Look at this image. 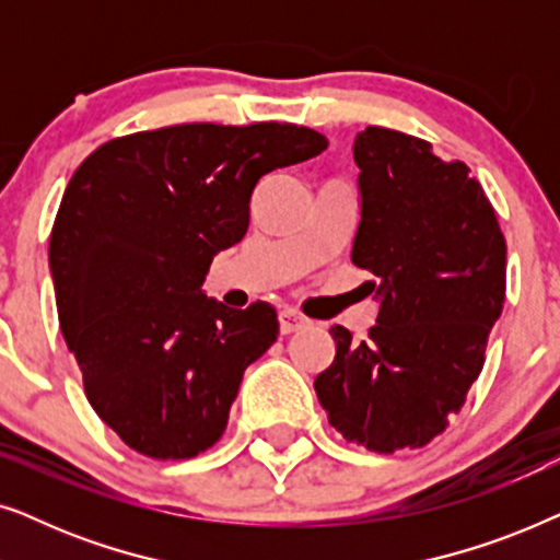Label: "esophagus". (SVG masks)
<instances>
[{
    "label": "esophagus",
    "instance_id": "34e87169",
    "mask_svg": "<svg viewBox=\"0 0 560 560\" xmlns=\"http://www.w3.org/2000/svg\"><path fill=\"white\" fill-rule=\"evenodd\" d=\"M278 320H280V331H282V334L301 331V328L308 326V318L301 316V313L293 311V308H282V311L278 313Z\"/></svg>",
    "mask_w": 560,
    "mask_h": 560
}]
</instances>
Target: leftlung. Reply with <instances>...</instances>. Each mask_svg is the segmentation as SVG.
Wrapping results in <instances>:
<instances>
[{
  "instance_id": "8db88e82",
  "label": "left lung",
  "mask_w": 560,
  "mask_h": 560,
  "mask_svg": "<svg viewBox=\"0 0 560 560\" xmlns=\"http://www.w3.org/2000/svg\"><path fill=\"white\" fill-rule=\"evenodd\" d=\"M359 224L351 262L377 278L364 341L331 326L316 387L328 423L377 454L420 448L462 410L504 303L508 244L464 163L385 127L354 140Z\"/></svg>"
}]
</instances>
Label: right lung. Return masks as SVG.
<instances>
[{"label":"right lung","instance_id":"1","mask_svg":"<svg viewBox=\"0 0 560 560\" xmlns=\"http://www.w3.org/2000/svg\"><path fill=\"white\" fill-rule=\"evenodd\" d=\"M326 148L278 121L175 125L106 142L73 173L48 249L60 331L91 408L129 448L190 458L221 439L278 313L229 308L203 280L247 234L257 183Z\"/></svg>","mask_w":560,"mask_h":560}]
</instances>
